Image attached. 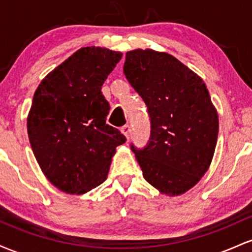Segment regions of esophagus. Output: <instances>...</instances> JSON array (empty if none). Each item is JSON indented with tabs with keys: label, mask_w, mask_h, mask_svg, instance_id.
I'll list each match as a JSON object with an SVG mask.
<instances>
[{
	"label": "esophagus",
	"mask_w": 252,
	"mask_h": 252,
	"mask_svg": "<svg viewBox=\"0 0 252 252\" xmlns=\"http://www.w3.org/2000/svg\"><path fill=\"white\" fill-rule=\"evenodd\" d=\"M121 131L123 132L126 138H129L130 134H131V128H130V126H128V124H126V126H123L122 128H121Z\"/></svg>",
	"instance_id": "34e87169"
}]
</instances>
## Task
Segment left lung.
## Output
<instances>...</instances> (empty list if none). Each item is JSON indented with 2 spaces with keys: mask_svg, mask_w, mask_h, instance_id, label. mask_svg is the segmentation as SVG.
Listing matches in <instances>:
<instances>
[{
  "mask_svg": "<svg viewBox=\"0 0 252 252\" xmlns=\"http://www.w3.org/2000/svg\"><path fill=\"white\" fill-rule=\"evenodd\" d=\"M123 72L150 118L146 147L130 146L144 179L163 194H182L206 173L216 149L218 114L206 85L176 58L153 50L128 52Z\"/></svg>",
  "mask_w": 252,
  "mask_h": 252,
  "instance_id": "1",
  "label": "left lung"
}]
</instances>
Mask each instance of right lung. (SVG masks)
Masks as SVG:
<instances>
[{"instance_id": "right-lung-1", "label": "right lung", "mask_w": 252, "mask_h": 252, "mask_svg": "<svg viewBox=\"0 0 252 252\" xmlns=\"http://www.w3.org/2000/svg\"><path fill=\"white\" fill-rule=\"evenodd\" d=\"M122 53L84 47L37 86L27 130L40 168L57 189L86 193L108 176L116 147L126 141L106 124L109 102L102 85Z\"/></svg>"}]
</instances>
